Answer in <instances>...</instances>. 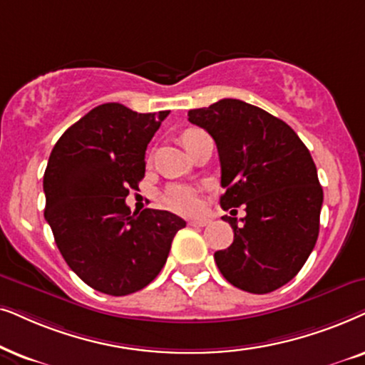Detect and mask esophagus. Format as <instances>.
Returning a JSON list of instances; mask_svg holds the SVG:
<instances>
[{
    "label": "esophagus",
    "mask_w": 365,
    "mask_h": 365,
    "mask_svg": "<svg viewBox=\"0 0 365 365\" xmlns=\"http://www.w3.org/2000/svg\"><path fill=\"white\" fill-rule=\"evenodd\" d=\"M210 220H207V218H192V220H188V225L192 227H207Z\"/></svg>",
    "instance_id": "34e87169"
}]
</instances>
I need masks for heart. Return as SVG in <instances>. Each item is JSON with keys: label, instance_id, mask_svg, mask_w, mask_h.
<instances>
[{"label": "heart", "instance_id": "obj_1", "mask_svg": "<svg viewBox=\"0 0 365 365\" xmlns=\"http://www.w3.org/2000/svg\"><path fill=\"white\" fill-rule=\"evenodd\" d=\"M202 130L190 128L182 135V143L183 147L188 150L193 140H195L198 135H202ZM163 200L167 203V207L172 208L175 212L180 213H192L197 212L198 207H200V198H198V192L190 185H185V183H175V185H170L165 192Z\"/></svg>", "mask_w": 365, "mask_h": 365}]
</instances>
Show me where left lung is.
<instances>
[{
  "mask_svg": "<svg viewBox=\"0 0 365 365\" xmlns=\"http://www.w3.org/2000/svg\"><path fill=\"white\" fill-rule=\"evenodd\" d=\"M188 121L217 143L222 208L247 213L242 225L223 217L233 242L213 255L218 270L245 292H274L299 274L319 237L324 192L310 152L285 121L242 100L190 110Z\"/></svg>",
  "mask_w": 365,
  "mask_h": 365,
  "instance_id": "left-lung-1",
  "label": "left lung"
}]
</instances>
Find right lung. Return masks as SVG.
Here are the masks:
<instances>
[{"instance_id": "right-lung-1", "label": "right lung", "mask_w": 365, "mask_h": 365, "mask_svg": "<svg viewBox=\"0 0 365 365\" xmlns=\"http://www.w3.org/2000/svg\"><path fill=\"white\" fill-rule=\"evenodd\" d=\"M168 113L103 103L51 150L43 177L45 218L68 267L98 292L121 297L147 287L187 225L167 210L132 213L125 203L145 177V152Z\"/></svg>"}]
</instances>
